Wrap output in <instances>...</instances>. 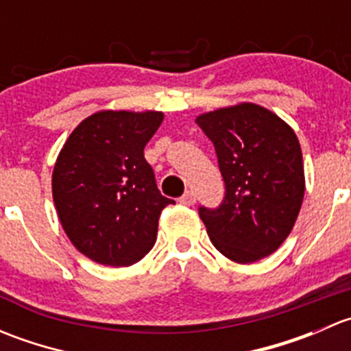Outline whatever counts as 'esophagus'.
<instances>
[{
  "label": "esophagus",
  "instance_id": "1",
  "mask_svg": "<svg viewBox=\"0 0 351 351\" xmlns=\"http://www.w3.org/2000/svg\"><path fill=\"white\" fill-rule=\"evenodd\" d=\"M180 204L189 205V207H190V205L195 204V195H193V192H190V190H189V192H185V195L180 198Z\"/></svg>",
  "mask_w": 351,
  "mask_h": 351
}]
</instances>
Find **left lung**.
Returning <instances> with one entry per match:
<instances>
[{"instance_id":"1","label":"left lung","mask_w":351,"mask_h":351,"mask_svg":"<svg viewBox=\"0 0 351 351\" xmlns=\"http://www.w3.org/2000/svg\"><path fill=\"white\" fill-rule=\"evenodd\" d=\"M195 122L214 143L226 183L221 207L198 210L212 244L241 265L275 253L292 231L306 192L293 129L250 101L205 112Z\"/></svg>"}]
</instances>
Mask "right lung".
I'll use <instances>...</instances> for the list:
<instances>
[{
	"label": "right lung",
	"mask_w": 351,
	"mask_h": 351,
	"mask_svg": "<svg viewBox=\"0 0 351 351\" xmlns=\"http://www.w3.org/2000/svg\"><path fill=\"white\" fill-rule=\"evenodd\" d=\"M156 110H101L77 123L59 151L52 198L80 253L107 267H130L156 243L162 208L144 147L161 125Z\"/></svg>",
	"instance_id": "1"
}]
</instances>
